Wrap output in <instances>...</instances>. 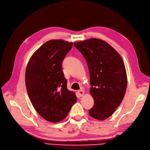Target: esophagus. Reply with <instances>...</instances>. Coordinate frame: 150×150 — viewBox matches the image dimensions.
<instances>
[{
	"label": "esophagus",
	"mask_w": 150,
	"mask_h": 150,
	"mask_svg": "<svg viewBox=\"0 0 150 150\" xmlns=\"http://www.w3.org/2000/svg\"><path fill=\"white\" fill-rule=\"evenodd\" d=\"M78 94L80 96H83V95H84V91L83 90H82V89H79V90L78 91Z\"/></svg>",
	"instance_id": "esophagus-1"
}]
</instances>
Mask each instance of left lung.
<instances>
[{"instance_id":"8db88e82","label":"left lung","mask_w":150,"mask_h":150,"mask_svg":"<svg viewBox=\"0 0 150 150\" xmlns=\"http://www.w3.org/2000/svg\"><path fill=\"white\" fill-rule=\"evenodd\" d=\"M87 62L94 98L89 110L92 117L104 120L111 116L123 99L127 87L124 62L120 54L103 40L90 39L74 43Z\"/></svg>"}]
</instances>
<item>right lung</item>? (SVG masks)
<instances>
[{
	"instance_id": "obj_1",
	"label": "right lung",
	"mask_w": 150,
	"mask_h": 150,
	"mask_svg": "<svg viewBox=\"0 0 150 150\" xmlns=\"http://www.w3.org/2000/svg\"><path fill=\"white\" fill-rule=\"evenodd\" d=\"M72 46V42L63 40H49L27 66L25 80L30 100L39 114L52 122L64 120L77 100L75 93L67 88L62 67Z\"/></svg>"
}]
</instances>
